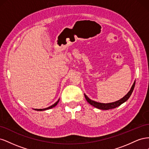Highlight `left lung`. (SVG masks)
Instances as JSON below:
<instances>
[{
  "label": "left lung",
  "mask_w": 149,
  "mask_h": 149,
  "mask_svg": "<svg viewBox=\"0 0 149 149\" xmlns=\"http://www.w3.org/2000/svg\"><path fill=\"white\" fill-rule=\"evenodd\" d=\"M135 84H136V82L134 81L131 89H130V90L129 91V93L127 94H126V95L124 97H123V98L120 99V100H119L118 101L114 102L107 103V104L97 102H96V101H92L91 100H90V99L86 95V94H84V96H85L86 100V101L90 104L93 106L94 107H95L96 108H98V109H102V110H108V109H114V108H116L117 107L119 106L120 104H122L124 103V102H125L126 101L128 100L129 97L130 96V95H131L132 91H133L134 88L135 87Z\"/></svg>",
  "instance_id": "left-lung-1"
}]
</instances>
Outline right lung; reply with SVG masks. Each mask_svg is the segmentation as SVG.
I'll list each match as a JSON object with an SVG mask.
<instances>
[{"instance_id":"right-lung-1","label":"right lung","mask_w":149,"mask_h":149,"mask_svg":"<svg viewBox=\"0 0 149 149\" xmlns=\"http://www.w3.org/2000/svg\"><path fill=\"white\" fill-rule=\"evenodd\" d=\"M59 100H58V101H56L55 104H53L52 106H49V107H47V108H45V109H35V110H36V111H45V110H47V109H51V108H53V107H55V106H56L57 105L58 102H59Z\"/></svg>"}]
</instances>
